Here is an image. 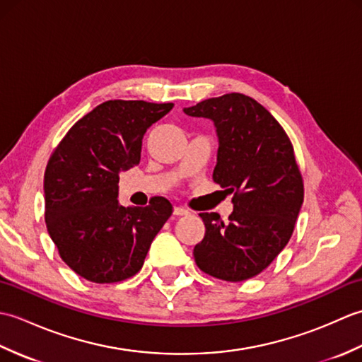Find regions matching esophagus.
Segmentation results:
<instances>
[{
	"mask_svg": "<svg viewBox=\"0 0 362 362\" xmlns=\"http://www.w3.org/2000/svg\"><path fill=\"white\" fill-rule=\"evenodd\" d=\"M174 214L175 216H187L189 211L187 209H183V206H174Z\"/></svg>",
	"mask_w": 362,
	"mask_h": 362,
	"instance_id": "esophagus-1",
	"label": "esophagus"
}]
</instances>
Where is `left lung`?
I'll use <instances>...</instances> for the list:
<instances>
[{
    "label": "left lung",
    "instance_id": "left-lung-1",
    "mask_svg": "<svg viewBox=\"0 0 362 362\" xmlns=\"http://www.w3.org/2000/svg\"><path fill=\"white\" fill-rule=\"evenodd\" d=\"M209 118L218 132L213 180L233 194V213H201L204 240L194 259L202 272L244 281L263 272L284 249L303 204V179L294 148L280 122L250 96L228 93L188 109Z\"/></svg>",
    "mask_w": 362,
    "mask_h": 362
}]
</instances>
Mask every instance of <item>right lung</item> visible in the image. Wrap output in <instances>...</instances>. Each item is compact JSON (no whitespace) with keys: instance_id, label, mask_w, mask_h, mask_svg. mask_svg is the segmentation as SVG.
<instances>
[{"instance_id":"add662e5","label":"right lung","mask_w":362,"mask_h":362,"mask_svg":"<svg viewBox=\"0 0 362 362\" xmlns=\"http://www.w3.org/2000/svg\"><path fill=\"white\" fill-rule=\"evenodd\" d=\"M173 103L113 99L68 130L45 171V221L59 255L82 279L117 283L143 267L153 238L173 214L168 199L118 204L119 173L140 163L141 141Z\"/></svg>"}]
</instances>
